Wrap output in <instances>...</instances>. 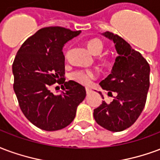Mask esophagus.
Masks as SVG:
<instances>
[{
	"label": "esophagus",
	"mask_w": 160,
	"mask_h": 160,
	"mask_svg": "<svg viewBox=\"0 0 160 160\" xmlns=\"http://www.w3.org/2000/svg\"><path fill=\"white\" fill-rule=\"evenodd\" d=\"M92 92V89L91 88H86V93H87V94H90Z\"/></svg>",
	"instance_id": "34e87169"
}]
</instances>
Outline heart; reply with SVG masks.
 Masks as SVG:
<instances>
[{
	"mask_svg": "<svg viewBox=\"0 0 160 160\" xmlns=\"http://www.w3.org/2000/svg\"><path fill=\"white\" fill-rule=\"evenodd\" d=\"M88 49L94 54H100L103 50L104 43L100 39H93L88 42ZM95 78V73L92 71H78L72 75V78L82 85H88L92 79Z\"/></svg>",
	"mask_w": 160,
	"mask_h": 160,
	"instance_id": "obj_1",
	"label": "heart"
}]
</instances>
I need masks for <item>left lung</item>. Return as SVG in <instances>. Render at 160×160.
<instances>
[{
  "label": "left lung",
  "instance_id": "8db88e82",
  "mask_svg": "<svg viewBox=\"0 0 160 160\" xmlns=\"http://www.w3.org/2000/svg\"><path fill=\"white\" fill-rule=\"evenodd\" d=\"M102 35L113 42L118 56L111 74L100 85L109 96H112V92L116 96L110 104L102 101V104L94 110V118L99 125L107 130L119 132L131 126L145 107L150 84V66L142 54L122 37L109 31Z\"/></svg>",
  "mask_w": 160,
  "mask_h": 160
}]
</instances>
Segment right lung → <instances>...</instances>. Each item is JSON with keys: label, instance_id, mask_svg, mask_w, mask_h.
I'll list each match as a JSON object with an SVG mask.
<instances>
[{"label": "right lung", "instance_id": "obj_1", "mask_svg": "<svg viewBox=\"0 0 160 160\" xmlns=\"http://www.w3.org/2000/svg\"><path fill=\"white\" fill-rule=\"evenodd\" d=\"M81 31L53 26L41 29L25 41L12 64L13 89L21 111L31 123L46 131L65 128L75 118L86 90L74 81L66 82L63 47ZM57 82L60 95L51 92Z\"/></svg>", "mask_w": 160, "mask_h": 160}]
</instances>
